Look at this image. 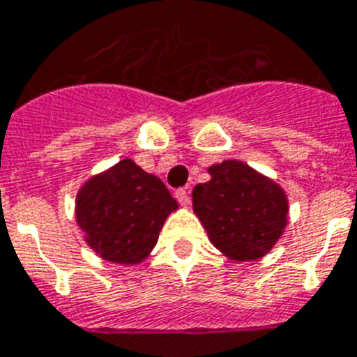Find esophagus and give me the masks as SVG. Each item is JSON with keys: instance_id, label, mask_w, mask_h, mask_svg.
<instances>
[{"instance_id": "esophagus-1", "label": "esophagus", "mask_w": 357, "mask_h": 357, "mask_svg": "<svg viewBox=\"0 0 357 357\" xmlns=\"http://www.w3.org/2000/svg\"><path fill=\"white\" fill-rule=\"evenodd\" d=\"M175 197H176V200H178V202H181L182 206H190V202H191L190 191L185 190V188H181V190H176L175 191Z\"/></svg>"}]
</instances>
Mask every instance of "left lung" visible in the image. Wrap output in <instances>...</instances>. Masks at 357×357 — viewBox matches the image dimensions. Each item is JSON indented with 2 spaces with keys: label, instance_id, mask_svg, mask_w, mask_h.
<instances>
[{
  "label": "left lung",
  "instance_id": "1",
  "mask_svg": "<svg viewBox=\"0 0 357 357\" xmlns=\"http://www.w3.org/2000/svg\"><path fill=\"white\" fill-rule=\"evenodd\" d=\"M210 175L193 190V210L211 243L235 261L266 255L287 228L284 191L237 160L211 166Z\"/></svg>",
  "mask_w": 357,
  "mask_h": 357
}]
</instances>
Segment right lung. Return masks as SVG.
Wrapping results in <instances>:
<instances>
[{
    "label": "right lung",
    "instance_id": "add662e5",
    "mask_svg": "<svg viewBox=\"0 0 357 357\" xmlns=\"http://www.w3.org/2000/svg\"><path fill=\"white\" fill-rule=\"evenodd\" d=\"M176 208L158 176L126 158L79 190L76 220L100 257L137 264L157 244L164 220Z\"/></svg>",
    "mask_w": 357,
    "mask_h": 357
}]
</instances>
